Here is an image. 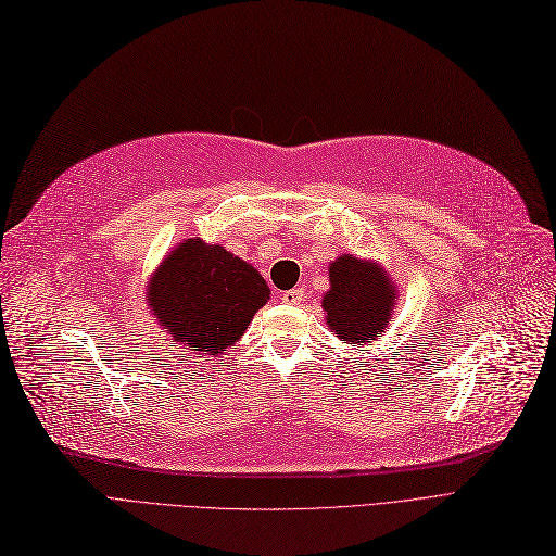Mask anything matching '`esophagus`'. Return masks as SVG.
I'll return each mask as SVG.
<instances>
[{
    "instance_id": "34e87169",
    "label": "esophagus",
    "mask_w": 556,
    "mask_h": 556,
    "mask_svg": "<svg viewBox=\"0 0 556 556\" xmlns=\"http://www.w3.org/2000/svg\"><path fill=\"white\" fill-rule=\"evenodd\" d=\"M302 298H304V291H302V289H291V291L281 293V300H283L286 304H300Z\"/></svg>"
}]
</instances>
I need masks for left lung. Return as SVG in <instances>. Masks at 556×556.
<instances>
[{"label":"left lung","mask_w":556,"mask_h":556,"mask_svg":"<svg viewBox=\"0 0 556 556\" xmlns=\"http://www.w3.org/2000/svg\"><path fill=\"white\" fill-rule=\"evenodd\" d=\"M330 289L320 307L328 330L342 344L369 346L388 330L397 304V283L376 261L339 254L328 265Z\"/></svg>","instance_id":"8db88e82"}]
</instances>
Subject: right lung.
Here are the masks:
<instances>
[{
    "instance_id": "1",
    "label": "right lung",
    "mask_w": 556,
    "mask_h": 556,
    "mask_svg": "<svg viewBox=\"0 0 556 556\" xmlns=\"http://www.w3.org/2000/svg\"><path fill=\"white\" fill-rule=\"evenodd\" d=\"M267 300L270 286L252 263L201 238L168 252L146 289L159 330L199 357L228 351Z\"/></svg>"
}]
</instances>
